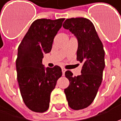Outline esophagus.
Returning a JSON list of instances; mask_svg holds the SVG:
<instances>
[{"label": "esophagus", "mask_w": 121, "mask_h": 121, "mask_svg": "<svg viewBox=\"0 0 121 121\" xmlns=\"http://www.w3.org/2000/svg\"><path fill=\"white\" fill-rule=\"evenodd\" d=\"M66 71V69L65 68H62V72H63V75H65V73Z\"/></svg>", "instance_id": "obj_1"}]
</instances>
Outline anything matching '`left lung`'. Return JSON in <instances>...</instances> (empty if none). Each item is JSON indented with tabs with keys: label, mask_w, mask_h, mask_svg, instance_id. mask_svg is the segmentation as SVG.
<instances>
[{
	"label": "left lung",
	"mask_w": 121,
	"mask_h": 121,
	"mask_svg": "<svg viewBox=\"0 0 121 121\" xmlns=\"http://www.w3.org/2000/svg\"><path fill=\"white\" fill-rule=\"evenodd\" d=\"M63 26L77 38V60L83 63L80 75L73 76L71 71L65 72L69 81V86L65 90L68 104L78 110L87 108L95 99L102 81L104 50L94 24L88 19H67Z\"/></svg>",
	"instance_id": "obj_1"
}]
</instances>
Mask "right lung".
I'll use <instances>...</instances> for the list:
<instances>
[{
	"label": "right lung",
	"mask_w": 121,
	"mask_h": 121,
	"mask_svg": "<svg viewBox=\"0 0 121 121\" xmlns=\"http://www.w3.org/2000/svg\"><path fill=\"white\" fill-rule=\"evenodd\" d=\"M64 20L36 19L18 47L16 69L21 95L26 106L35 112L48 109L50 94L62 76L59 66L45 69L42 60L44 54L51 51L54 38Z\"/></svg>",
	"instance_id": "1"
}]
</instances>
